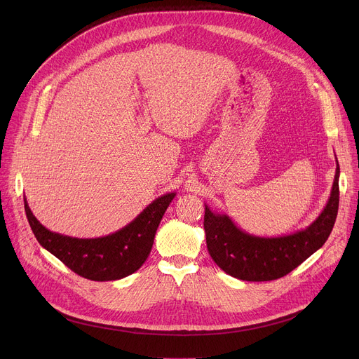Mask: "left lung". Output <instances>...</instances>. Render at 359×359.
<instances>
[{"label": "left lung", "mask_w": 359, "mask_h": 359, "mask_svg": "<svg viewBox=\"0 0 359 359\" xmlns=\"http://www.w3.org/2000/svg\"><path fill=\"white\" fill-rule=\"evenodd\" d=\"M337 159V158H335ZM339 165L328 201L318 217L305 229L277 237L250 234L226 215L204 203V233L215 263L243 281H271L284 277L320 250L330 237L339 204Z\"/></svg>", "instance_id": "8db88e82"}]
</instances>
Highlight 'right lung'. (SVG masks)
I'll list each match as a JSON object with an SVG mask.
<instances>
[{"mask_svg": "<svg viewBox=\"0 0 359 359\" xmlns=\"http://www.w3.org/2000/svg\"><path fill=\"white\" fill-rule=\"evenodd\" d=\"M176 191L153 200L129 224L96 238H78L48 230L31 212L27 197L24 208L38 243L78 276L92 281H115L137 271L149 257L161 220Z\"/></svg>", "mask_w": 359, "mask_h": 359, "instance_id": "obj_1", "label": "right lung"}]
</instances>
